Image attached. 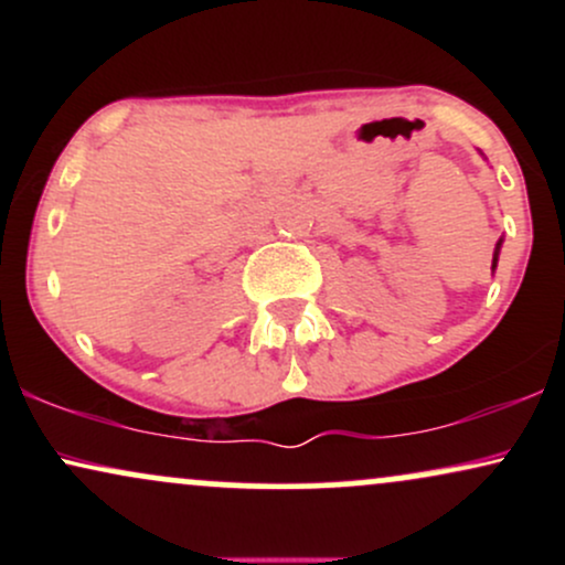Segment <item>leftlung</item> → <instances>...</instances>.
<instances>
[{"mask_svg":"<svg viewBox=\"0 0 565 565\" xmlns=\"http://www.w3.org/2000/svg\"><path fill=\"white\" fill-rule=\"evenodd\" d=\"M499 249H502V238L497 242V249H494V260H491V270L497 268V260H499Z\"/></svg>","mask_w":565,"mask_h":565,"instance_id":"left-lung-1","label":"left lung"}]
</instances>
